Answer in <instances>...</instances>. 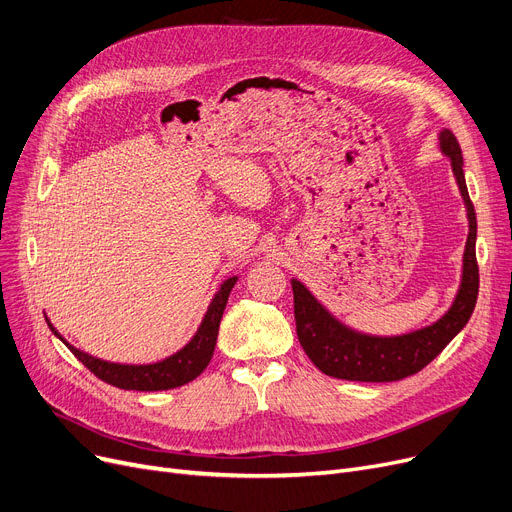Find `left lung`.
<instances>
[{
	"instance_id": "left-lung-1",
	"label": "left lung",
	"mask_w": 512,
	"mask_h": 512,
	"mask_svg": "<svg viewBox=\"0 0 512 512\" xmlns=\"http://www.w3.org/2000/svg\"><path fill=\"white\" fill-rule=\"evenodd\" d=\"M440 148L450 158L456 183L469 212V237L462 260V283L452 308L440 321L398 337L362 335L339 321L314 300L310 291L300 283L291 281L294 289V316L296 333L304 352L314 367L329 377L346 381L387 383L415 375L440 354L456 333L471 319L479 294V266L475 256L477 216L469 198L465 173H462V154L456 137L450 129L440 133Z\"/></svg>"
}]
</instances>
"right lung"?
Wrapping results in <instances>:
<instances>
[{
    "mask_svg": "<svg viewBox=\"0 0 512 512\" xmlns=\"http://www.w3.org/2000/svg\"><path fill=\"white\" fill-rule=\"evenodd\" d=\"M235 281L237 277H231L221 285V289H218V294L208 306L204 321L198 333L193 335L191 342L177 354L154 364H139V367H135V364H118V362H106L100 358H93L77 350L75 346L66 344L50 321H47V325H50V329L62 339V342L68 346V350L75 354L97 379H102L120 389H137V392H160V389H173L193 381L208 367L216 346L218 325H221L223 312Z\"/></svg>",
    "mask_w": 512,
    "mask_h": 512,
    "instance_id": "right-lung-1",
    "label": "right lung"
}]
</instances>
